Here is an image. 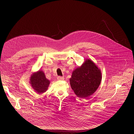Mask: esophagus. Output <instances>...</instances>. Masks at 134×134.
Returning a JSON list of instances; mask_svg holds the SVG:
<instances>
[{"label": "esophagus", "mask_w": 134, "mask_h": 134, "mask_svg": "<svg viewBox=\"0 0 134 134\" xmlns=\"http://www.w3.org/2000/svg\"><path fill=\"white\" fill-rule=\"evenodd\" d=\"M58 80H63L64 79V77L62 76H58L57 77Z\"/></svg>", "instance_id": "1"}]
</instances>
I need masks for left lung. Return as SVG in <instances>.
Here are the masks:
<instances>
[{"label":"left lung","instance_id":"1","mask_svg":"<svg viewBox=\"0 0 134 134\" xmlns=\"http://www.w3.org/2000/svg\"><path fill=\"white\" fill-rule=\"evenodd\" d=\"M101 80L100 70L92 61L86 59L81 66L73 71L70 82L75 94L85 98L96 92Z\"/></svg>","mask_w":134,"mask_h":134}]
</instances>
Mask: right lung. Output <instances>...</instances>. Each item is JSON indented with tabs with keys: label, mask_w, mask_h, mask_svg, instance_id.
Here are the masks:
<instances>
[{
	"label": "right lung",
	"mask_w": 134,
	"mask_h": 134,
	"mask_svg": "<svg viewBox=\"0 0 134 134\" xmlns=\"http://www.w3.org/2000/svg\"><path fill=\"white\" fill-rule=\"evenodd\" d=\"M30 83L36 92L41 94L47 90L50 81L46 78L44 73L39 70L31 75Z\"/></svg>",
	"instance_id": "right-lung-1"
}]
</instances>
